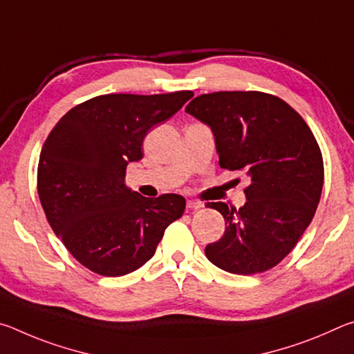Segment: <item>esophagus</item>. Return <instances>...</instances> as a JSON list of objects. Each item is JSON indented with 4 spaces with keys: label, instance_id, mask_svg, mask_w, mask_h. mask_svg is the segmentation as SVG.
<instances>
[{
    "label": "esophagus",
    "instance_id": "34e87169",
    "mask_svg": "<svg viewBox=\"0 0 354 354\" xmlns=\"http://www.w3.org/2000/svg\"><path fill=\"white\" fill-rule=\"evenodd\" d=\"M201 207H203V203L195 201V200H187V209H194V211H196V209H201Z\"/></svg>",
    "mask_w": 354,
    "mask_h": 354
}]
</instances>
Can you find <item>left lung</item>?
Instances as JSON below:
<instances>
[{
	"label": "left lung",
	"instance_id": "left-lung-1",
	"mask_svg": "<svg viewBox=\"0 0 354 354\" xmlns=\"http://www.w3.org/2000/svg\"><path fill=\"white\" fill-rule=\"evenodd\" d=\"M185 112L211 127L218 164L247 171L242 207L209 203L226 230L205 253L234 274L273 268L295 247L319 206L323 158L303 117L270 93L214 92L190 101Z\"/></svg>",
	"mask_w": 354,
	"mask_h": 354
}]
</instances>
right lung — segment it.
I'll use <instances>...</instances> for the list:
<instances>
[{
  "instance_id": "obj_1",
  "label": "right lung",
  "mask_w": 354,
  "mask_h": 354,
  "mask_svg": "<svg viewBox=\"0 0 354 354\" xmlns=\"http://www.w3.org/2000/svg\"><path fill=\"white\" fill-rule=\"evenodd\" d=\"M194 92L107 93L75 106L40 151L37 192L65 248L101 277H123L151 259L167 226L184 214L181 195L145 198L124 185L143 158L149 128L176 113Z\"/></svg>"
}]
</instances>
